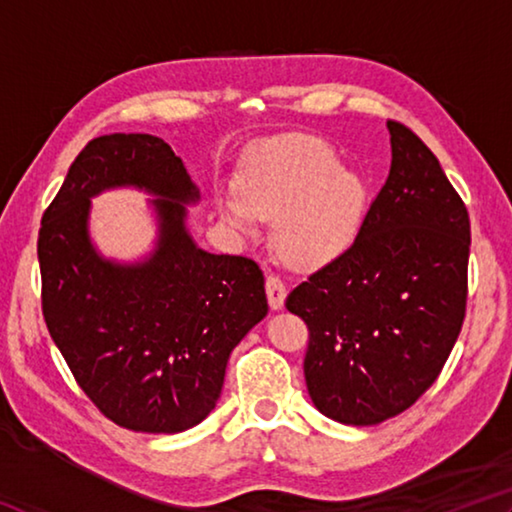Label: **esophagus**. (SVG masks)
I'll return each mask as SVG.
<instances>
[{"instance_id":"1","label":"esophagus","mask_w":512,"mask_h":512,"mask_svg":"<svg viewBox=\"0 0 512 512\" xmlns=\"http://www.w3.org/2000/svg\"><path fill=\"white\" fill-rule=\"evenodd\" d=\"M266 296H268V305L271 309H282L284 300H287V287L277 275H268L266 277Z\"/></svg>"}]
</instances>
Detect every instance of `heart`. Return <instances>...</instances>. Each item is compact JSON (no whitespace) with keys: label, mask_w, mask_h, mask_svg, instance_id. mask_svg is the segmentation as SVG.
I'll use <instances>...</instances> for the list:
<instances>
[{"label":"heart","mask_w":512,"mask_h":512,"mask_svg":"<svg viewBox=\"0 0 512 512\" xmlns=\"http://www.w3.org/2000/svg\"><path fill=\"white\" fill-rule=\"evenodd\" d=\"M357 173L314 137H287L264 146L239 178V196H223L219 212L230 228L253 232L273 219V241L291 266H320L352 244L363 216Z\"/></svg>","instance_id":"1"}]
</instances>
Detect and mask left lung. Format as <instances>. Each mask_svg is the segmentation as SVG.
I'll return each instance as SVG.
<instances>
[{"mask_svg": "<svg viewBox=\"0 0 512 512\" xmlns=\"http://www.w3.org/2000/svg\"><path fill=\"white\" fill-rule=\"evenodd\" d=\"M391 171L354 244L289 293L309 327L316 409L368 427L409 409L443 370L467 302L470 216L427 144L388 121Z\"/></svg>", "mask_w": 512, "mask_h": 512, "instance_id": "left-lung-1", "label": "left lung"}]
</instances>
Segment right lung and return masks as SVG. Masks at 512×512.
I'll return each instance as SVG.
<instances>
[{
  "mask_svg": "<svg viewBox=\"0 0 512 512\" xmlns=\"http://www.w3.org/2000/svg\"><path fill=\"white\" fill-rule=\"evenodd\" d=\"M133 186L155 195L156 248L140 263L103 258L89 237L91 198ZM183 160L155 135L88 142L42 214V314L74 379L119 427L180 433L219 400L239 341L268 314L248 257L212 255L187 230L198 203Z\"/></svg>",
  "mask_w": 512,
  "mask_h": 512,
  "instance_id": "right-lung-1",
  "label": "right lung"
}]
</instances>
